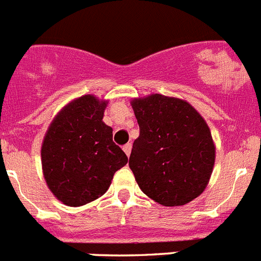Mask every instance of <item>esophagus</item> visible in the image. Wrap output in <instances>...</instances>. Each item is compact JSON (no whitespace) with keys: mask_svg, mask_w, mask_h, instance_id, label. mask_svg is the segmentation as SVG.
Segmentation results:
<instances>
[{"mask_svg":"<svg viewBox=\"0 0 261 261\" xmlns=\"http://www.w3.org/2000/svg\"><path fill=\"white\" fill-rule=\"evenodd\" d=\"M131 148H133V145H131V143H127V144L123 145V151H125V153L127 154V156H130Z\"/></svg>","mask_w":261,"mask_h":261,"instance_id":"34e87169","label":"esophagus"}]
</instances>
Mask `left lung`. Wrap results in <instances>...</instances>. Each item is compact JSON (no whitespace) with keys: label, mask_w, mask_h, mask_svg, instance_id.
<instances>
[{"label":"left lung","mask_w":261,"mask_h":261,"mask_svg":"<svg viewBox=\"0 0 261 261\" xmlns=\"http://www.w3.org/2000/svg\"><path fill=\"white\" fill-rule=\"evenodd\" d=\"M139 138L128 165L140 190L166 206L185 205L208 185L215 164L210 127L189 102L154 95L131 102Z\"/></svg>","instance_id":"1"}]
</instances>
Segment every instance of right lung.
Wrapping results in <instances>:
<instances>
[{
	"label": "right lung",
	"mask_w": 261,
	"mask_h": 261,
	"mask_svg": "<svg viewBox=\"0 0 261 261\" xmlns=\"http://www.w3.org/2000/svg\"><path fill=\"white\" fill-rule=\"evenodd\" d=\"M107 102L91 95L61 110L46 133L41 164L46 185L58 200L81 206L104 195L127 156L102 122Z\"/></svg>",
	"instance_id": "add662e5"
}]
</instances>
